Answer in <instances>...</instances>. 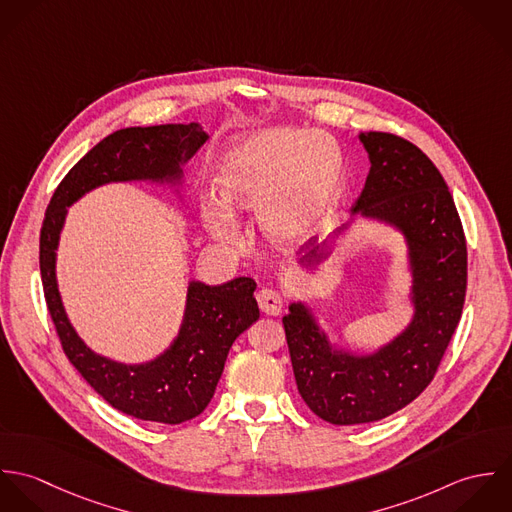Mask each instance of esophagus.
Segmentation results:
<instances>
[{
	"instance_id": "esophagus-1",
	"label": "esophagus",
	"mask_w": 512,
	"mask_h": 512,
	"mask_svg": "<svg viewBox=\"0 0 512 512\" xmlns=\"http://www.w3.org/2000/svg\"><path fill=\"white\" fill-rule=\"evenodd\" d=\"M258 305L260 309L266 313V315H280L284 311V297L276 290H270V288H264L260 290L258 295Z\"/></svg>"
}]
</instances>
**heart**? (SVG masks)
Here are the masks:
<instances>
[{
	"label": "heart",
	"instance_id": "1",
	"mask_svg": "<svg viewBox=\"0 0 512 512\" xmlns=\"http://www.w3.org/2000/svg\"><path fill=\"white\" fill-rule=\"evenodd\" d=\"M215 195L201 219L220 244L238 246L232 213H254L264 238L282 248L309 240L331 215L343 185V153L333 138L266 128L234 140L215 165Z\"/></svg>",
	"mask_w": 512,
	"mask_h": 512
}]
</instances>
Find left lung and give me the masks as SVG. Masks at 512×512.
<instances>
[{
  "label": "left lung",
  "mask_w": 512,
  "mask_h": 512,
  "mask_svg": "<svg viewBox=\"0 0 512 512\" xmlns=\"http://www.w3.org/2000/svg\"><path fill=\"white\" fill-rule=\"evenodd\" d=\"M370 161L355 217L400 232L410 272L408 325L370 353H351L331 341L315 309L297 299L284 315L295 384L321 420L335 426L378 422L416 400L432 382L459 323L467 286V244L453 197L430 157L384 132H361ZM313 244L299 264L315 274L333 250Z\"/></svg>",
  "instance_id": "left-lung-1"
}]
</instances>
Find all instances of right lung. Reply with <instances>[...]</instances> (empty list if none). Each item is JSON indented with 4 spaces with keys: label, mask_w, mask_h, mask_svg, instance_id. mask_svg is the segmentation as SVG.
<instances>
[{
    "label": "right lung",
    "mask_w": 512,
    "mask_h": 512,
    "mask_svg": "<svg viewBox=\"0 0 512 512\" xmlns=\"http://www.w3.org/2000/svg\"><path fill=\"white\" fill-rule=\"evenodd\" d=\"M209 140L199 122L124 128L92 147L57 187L41 228L39 264L49 313L65 355L112 408L146 422L181 424L211 402L236 337L260 317L252 278L220 286L191 280L175 339L146 363H122L92 351L67 315L57 280V250L69 207L110 183H153L181 199L189 159Z\"/></svg>",
    "instance_id": "add662e5"
}]
</instances>
